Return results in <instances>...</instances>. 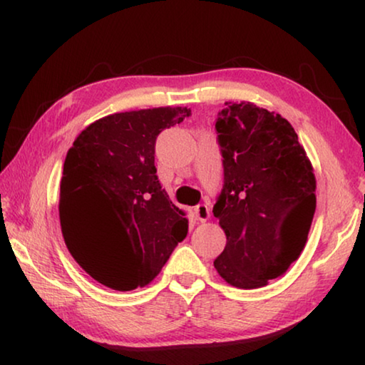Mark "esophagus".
Wrapping results in <instances>:
<instances>
[{
    "label": "esophagus",
    "instance_id": "1",
    "mask_svg": "<svg viewBox=\"0 0 365 365\" xmlns=\"http://www.w3.org/2000/svg\"><path fill=\"white\" fill-rule=\"evenodd\" d=\"M194 216H196L197 221H207L209 219V206L207 204H197L194 207Z\"/></svg>",
    "mask_w": 365,
    "mask_h": 365
}]
</instances>
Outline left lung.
Masks as SVG:
<instances>
[{
	"label": "left lung",
	"instance_id": "1",
	"mask_svg": "<svg viewBox=\"0 0 365 365\" xmlns=\"http://www.w3.org/2000/svg\"><path fill=\"white\" fill-rule=\"evenodd\" d=\"M216 131L224 186L212 212L227 242L214 267L234 287L257 289L301 256L316 212V176L281 114L226 103Z\"/></svg>",
	"mask_w": 365,
	"mask_h": 365
}]
</instances>
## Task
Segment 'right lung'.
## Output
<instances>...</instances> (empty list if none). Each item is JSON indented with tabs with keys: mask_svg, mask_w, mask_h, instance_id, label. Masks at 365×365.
Listing matches in <instances>:
<instances>
[{
	"mask_svg": "<svg viewBox=\"0 0 365 365\" xmlns=\"http://www.w3.org/2000/svg\"><path fill=\"white\" fill-rule=\"evenodd\" d=\"M187 108L114 113L81 131L64 159L59 221L79 266L114 291L144 287L187 236V219L161 187L154 146Z\"/></svg>",
	"mask_w": 365,
	"mask_h": 365,
	"instance_id": "add662e5",
	"label": "right lung"
}]
</instances>
